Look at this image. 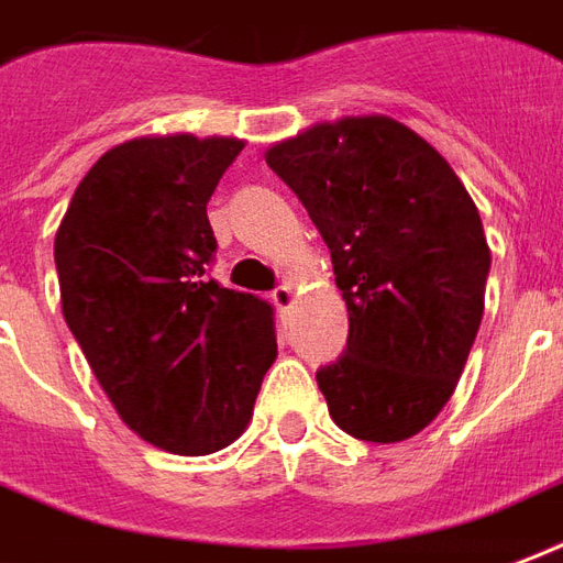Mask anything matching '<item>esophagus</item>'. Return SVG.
Segmentation results:
<instances>
[{"mask_svg":"<svg viewBox=\"0 0 563 563\" xmlns=\"http://www.w3.org/2000/svg\"><path fill=\"white\" fill-rule=\"evenodd\" d=\"M272 300H274V307L280 312H286L295 303V291H291L289 283H283V286H277V289L272 291Z\"/></svg>","mask_w":563,"mask_h":563,"instance_id":"34e87169","label":"esophagus"}]
</instances>
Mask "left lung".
I'll use <instances>...</instances> for the list:
<instances>
[{
  "label": "left lung",
  "instance_id": "obj_1",
  "mask_svg": "<svg viewBox=\"0 0 563 563\" xmlns=\"http://www.w3.org/2000/svg\"><path fill=\"white\" fill-rule=\"evenodd\" d=\"M330 247L349 345L316 372L333 422L401 443L434 422L484 316L490 247L452 165L384 114L342 118L265 153Z\"/></svg>",
  "mask_w": 563,
  "mask_h": 563
}]
</instances>
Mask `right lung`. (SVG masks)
Listing matches in <instances>:
<instances>
[{
	"label": "right lung",
	"mask_w": 563,
	"mask_h": 563,
	"mask_svg": "<svg viewBox=\"0 0 563 563\" xmlns=\"http://www.w3.org/2000/svg\"><path fill=\"white\" fill-rule=\"evenodd\" d=\"M242 147L186 132L118 144L55 233L67 328L120 419L174 454L233 443L277 357L272 303L209 280L206 203Z\"/></svg>",
	"instance_id": "right-lung-1"
}]
</instances>
